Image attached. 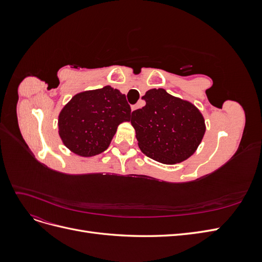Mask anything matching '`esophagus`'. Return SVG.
<instances>
[{
	"mask_svg": "<svg viewBox=\"0 0 262 262\" xmlns=\"http://www.w3.org/2000/svg\"><path fill=\"white\" fill-rule=\"evenodd\" d=\"M141 107V105L139 104V105H134V106H131V112H134V110H137L138 108H140Z\"/></svg>",
	"mask_w": 262,
	"mask_h": 262,
	"instance_id": "esophagus-1",
	"label": "esophagus"
}]
</instances>
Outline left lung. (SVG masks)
I'll use <instances>...</instances> for the list:
<instances>
[{
    "label": "left lung",
    "mask_w": 262,
    "mask_h": 262,
    "mask_svg": "<svg viewBox=\"0 0 262 262\" xmlns=\"http://www.w3.org/2000/svg\"><path fill=\"white\" fill-rule=\"evenodd\" d=\"M142 98L146 105L134 110L131 116L140 149L162 164L173 165L188 160L205 133L200 110L164 89L149 90Z\"/></svg>",
    "instance_id": "obj_1"
}]
</instances>
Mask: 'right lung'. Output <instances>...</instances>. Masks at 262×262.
I'll return each mask as SVG.
<instances>
[{"label":"right lung","mask_w":262,"mask_h":262,"mask_svg":"<svg viewBox=\"0 0 262 262\" xmlns=\"http://www.w3.org/2000/svg\"><path fill=\"white\" fill-rule=\"evenodd\" d=\"M130 116L125 95L107 85L74 95L59 114L58 132L71 152L91 157L108 148L118 125Z\"/></svg>","instance_id":"1"}]
</instances>
